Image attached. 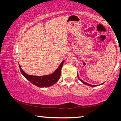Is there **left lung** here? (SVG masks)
I'll return each mask as SVG.
<instances>
[{
  "label": "left lung",
  "mask_w": 121,
  "mask_h": 121,
  "mask_svg": "<svg viewBox=\"0 0 121 121\" xmlns=\"http://www.w3.org/2000/svg\"><path fill=\"white\" fill-rule=\"evenodd\" d=\"M77 75L78 78L79 80H80V81H81V82H82V83H83V84H85V85H88V86H98V85H91V84H88V83H86V82H85L84 81H83L82 80V79L80 78H79V77H78V73L77 74ZM104 83H101V84H100V85H102V84H103Z\"/></svg>",
  "instance_id": "8db88e82"
}]
</instances>
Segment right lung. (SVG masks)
<instances>
[{
    "label": "right lung",
    "mask_w": 121,
    "mask_h": 121,
    "mask_svg": "<svg viewBox=\"0 0 121 121\" xmlns=\"http://www.w3.org/2000/svg\"><path fill=\"white\" fill-rule=\"evenodd\" d=\"M64 60L62 61L58 68L52 74L45 76H33L30 75L24 72L22 70L19 65L20 71L26 78L30 82L34 85L39 87H46L51 86L56 83L60 78L61 76V70L63 66Z\"/></svg>",
    "instance_id": "add662e5"
}]
</instances>
